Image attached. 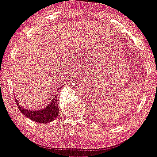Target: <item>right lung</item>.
I'll return each instance as SVG.
<instances>
[{
  "mask_svg": "<svg viewBox=\"0 0 157 157\" xmlns=\"http://www.w3.org/2000/svg\"><path fill=\"white\" fill-rule=\"evenodd\" d=\"M16 102L20 112L27 117L32 120L33 121H35V122L40 123V124L50 123L55 118H57L58 115L59 109L56 96L53 97L50 103L46 107L40 109V110H28V109L18 105V102L16 99Z\"/></svg>",
  "mask_w": 157,
  "mask_h": 157,
  "instance_id": "obj_1",
  "label": "right lung"
}]
</instances>
